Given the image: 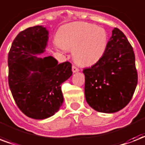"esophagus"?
Segmentation results:
<instances>
[{"instance_id":"34e87169","label":"esophagus","mask_w":145,"mask_h":145,"mask_svg":"<svg viewBox=\"0 0 145 145\" xmlns=\"http://www.w3.org/2000/svg\"><path fill=\"white\" fill-rule=\"evenodd\" d=\"M72 71H73V73L77 72V71H79V69H78V68H77L76 66L73 65V66H72Z\"/></svg>"}]
</instances>
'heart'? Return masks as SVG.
<instances>
[{
    "instance_id": "heart-1",
    "label": "heart",
    "mask_w": 145,
    "mask_h": 145,
    "mask_svg": "<svg viewBox=\"0 0 145 145\" xmlns=\"http://www.w3.org/2000/svg\"><path fill=\"white\" fill-rule=\"evenodd\" d=\"M58 47L73 50L75 62L84 67L97 64L104 55L108 35L103 28L85 22L64 25L57 33Z\"/></svg>"
}]
</instances>
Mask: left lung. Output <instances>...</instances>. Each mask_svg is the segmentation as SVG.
I'll use <instances>...</instances> for the list:
<instances>
[{
	"label": "left lung",
	"mask_w": 145,
	"mask_h": 145,
	"mask_svg": "<svg viewBox=\"0 0 145 145\" xmlns=\"http://www.w3.org/2000/svg\"><path fill=\"white\" fill-rule=\"evenodd\" d=\"M83 73L85 98L94 110L113 113L127 106L136 88L138 74L134 51L124 33L114 28L103 58Z\"/></svg>",
	"instance_id": "1"
}]
</instances>
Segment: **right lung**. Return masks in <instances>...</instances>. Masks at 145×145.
<instances>
[{"label":"right lung","mask_w":145,"mask_h":145,"mask_svg":"<svg viewBox=\"0 0 145 145\" xmlns=\"http://www.w3.org/2000/svg\"><path fill=\"white\" fill-rule=\"evenodd\" d=\"M48 31L36 26L14 39L8 54V83L16 104L26 116L45 119L52 116L64 101L61 84L72 75L71 64H58L45 52Z\"/></svg>","instance_id":"add662e5"}]
</instances>
